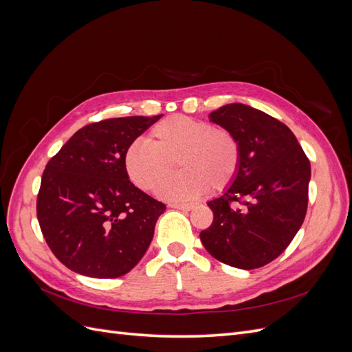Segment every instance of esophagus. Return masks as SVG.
I'll use <instances>...</instances> for the list:
<instances>
[{
	"mask_svg": "<svg viewBox=\"0 0 352 352\" xmlns=\"http://www.w3.org/2000/svg\"><path fill=\"white\" fill-rule=\"evenodd\" d=\"M168 207H172V208H177V210H185V211H189V210H192L194 208V204H184V202H170L168 204Z\"/></svg>",
	"mask_w": 352,
	"mask_h": 352,
	"instance_id": "1",
	"label": "esophagus"
}]
</instances>
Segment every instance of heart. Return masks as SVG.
<instances>
[{
	"instance_id": "obj_1",
	"label": "heart",
	"mask_w": 352,
	"mask_h": 352,
	"mask_svg": "<svg viewBox=\"0 0 352 352\" xmlns=\"http://www.w3.org/2000/svg\"><path fill=\"white\" fill-rule=\"evenodd\" d=\"M177 161L184 170L164 179ZM241 162L238 140L226 129L182 114L160 120L150 132V142L135 141L126 150L124 166L132 182L144 190L173 201H189L208 188L221 190L235 179Z\"/></svg>"
}]
</instances>
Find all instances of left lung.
<instances>
[{
    "instance_id": "obj_1",
    "label": "left lung",
    "mask_w": 352,
    "mask_h": 352,
    "mask_svg": "<svg viewBox=\"0 0 352 352\" xmlns=\"http://www.w3.org/2000/svg\"><path fill=\"white\" fill-rule=\"evenodd\" d=\"M208 117L236 138L241 162L233 182L207 202L214 220L199 233L201 242L232 267H261L279 257L302 225L310 162L289 127L261 110L233 102Z\"/></svg>"
}]
</instances>
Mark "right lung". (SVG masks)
<instances>
[{
    "label": "right lung",
    "instance_id": "add662e5",
    "mask_svg": "<svg viewBox=\"0 0 352 352\" xmlns=\"http://www.w3.org/2000/svg\"><path fill=\"white\" fill-rule=\"evenodd\" d=\"M163 114L117 117L82 127L42 175L38 221L56 257L83 276L113 279L144 257L166 206L126 172L129 145Z\"/></svg>",
    "mask_w": 352,
    "mask_h": 352
}]
</instances>
